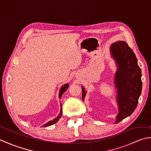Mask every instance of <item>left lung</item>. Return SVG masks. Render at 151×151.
I'll return each instance as SVG.
<instances>
[{"label": "left lung", "mask_w": 151, "mask_h": 151, "mask_svg": "<svg viewBox=\"0 0 151 151\" xmlns=\"http://www.w3.org/2000/svg\"><path fill=\"white\" fill-rule=\"evenodd\" d=\"M110 51L118 65L115 75L119 111L115 121L117 123L132 114L137 107L142 89V71L135 54L126 42L119 41L113 43ZM82 88L84 100L86 91L84 88Z\"/></svg>", "instance_id": "left-lung-1"}]
</instances>
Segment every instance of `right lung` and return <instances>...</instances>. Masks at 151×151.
<instances>
[{
	"instance_id": "obj_1",
	"label": "right lung",
	"mask_w": 151,
	"mask_h": 151,
	"mask_svg": "<svg viewBox=\"0 0 151 151\" xmlns=\"http://www.w3.org/2000/svg\"><path fill=\"white\" fill-rule=\"evenodd\" d=\"M68 87H69V85L68 84H65V85H63L62 88H61V89H60V93H59V97L60 98H61L62 97V95L63 94V93L65 91V90L66 89L68 88ZM62 108H61V111H60V114L58 115V116L56 118H55L54 119H53V120H52V121H49V122H48L47 123H46L45 124H44L43 127H48V126H50V125H51V124H55L56 122L59 120V119L61 117V116H62Z\"/></svg>"
}]
</instances>
